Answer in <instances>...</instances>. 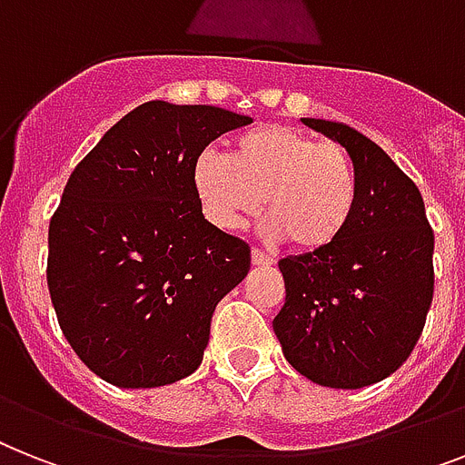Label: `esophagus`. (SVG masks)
<instances>
[{
    "label": "esophagus",
    "instance_id": "34e87169",
    "mask_svg": "<svg viewBox=\"0 0 465 465\" xmlns=\"http://www.w3.org/2000/svg\"><path fill=\"white\" fill-rule=\"evenodd\" d=\"M252 263H254V266H271V263H273V256L266 254L263 249L254 247L252 249Z\"/></svg>",
    "mask_w": 465,
    "mask_h": 465
}]
</instances>
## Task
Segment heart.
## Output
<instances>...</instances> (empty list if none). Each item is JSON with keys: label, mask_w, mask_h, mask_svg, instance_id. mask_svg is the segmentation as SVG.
Segmentation results:
<instances>
[{"label": "heart", "mask_w": 465, "mask_h": 465, "mask_svg": "<svg viewBox=\"0 0 465 465\" xmlns=\"http://www.w3.org/2000/svg\"><path fill=\"white\" fill-rule=\"evenodd\" d=\"M192 183L213 225L242 228L263 199L268 235L306 254L323 252L344 235L359 197L347 149L290 125L242 133L228 159L204 152L194 161Z\"/></svg>", "instance_id": "obj_1"}]
</instances>
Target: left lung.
<instances>
[{"mask_svg":"<svg viewBox=\"0 0 465 465\" xmlns=\"http://www.w3.org/2000/svg\"><path fill=\"white\" fill-rule=\"evenodd\" d=\"M302 121L347 149L359 197L332 247L278 261L285 304L273 330L304 378L359 390L394 373L423 332L435 292V232L416 183L373 140L347 123Z\"/></svg>","mask_w":465,"mask_h":465,"instance_id":"8db88e82","label":"left lung"}]
</instances>
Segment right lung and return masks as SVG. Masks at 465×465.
<instances>
[{
	"label": "right lung",
	"instance_id": "add662e5",
	"mask_svg": "<svg viewBox=\"0 0 465 465\" xmlns=\"http://www.w3.org/2000/svg\"><path fill=\"white\" fill-rule=\"evenodd\" d=\"M252 118L147 102L73 168L49 221L47 285L61 332L116 387L194 373L213 309L249 273L252 249L202 213L192 171Z\"/></svg>",
	"mask_w": 465,
	"mask_h": 465
}]
</instances>
